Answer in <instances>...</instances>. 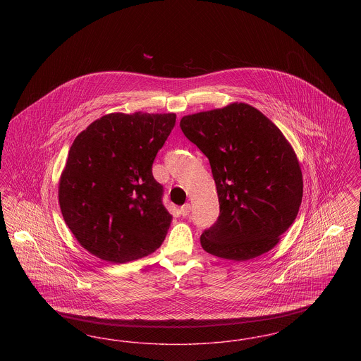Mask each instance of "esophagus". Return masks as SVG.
<instances>
[{
	"mask_svg": "<svg viewBox=\"0 0 361 361\" xmlns=\"http://www.w3.org/2000/svg\"><path fill=\"white\" fill-rule=\"evenodd\" d=\"M189 212H190V204H189V203L184 204V206L180 208V214H181L183 216H187V215H189Z\"/></svg>",
	"mask_w": 361,
	"mask_h": 361,
	"instance_id": "esophagus-1",
	"label": "esophagus"
}]
</instances>
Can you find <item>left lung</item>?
<instances>
[{
	"label": "left lung",
	"instance_id": "obj_1",
	"mask_svg": "<svg viewBox=\"0 0 361 361\" xmlns=\"http://www.w3.org/2000/svg\"><path fill=\"white\" fill-rule=\"evenodd\" d=\"M180 127L208 158L219 199V216L202 234V247L234 261L275 247L303 196L302 171L283 133L245 103L184 116Z\"/></svg>",
	"mask_w": 361,
	"mask_h": 361
}]
</instances>
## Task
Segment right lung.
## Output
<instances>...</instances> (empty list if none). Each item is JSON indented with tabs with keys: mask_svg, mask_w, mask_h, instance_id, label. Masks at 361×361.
<instances>
[{
	"mask_svg": "<svg viewBox=\"0 0 361 361\" xmlns=\"http://www.w3.org/2000/svg\"><path fill=\"white\" fill-rule=\"evenodd\" d=\"M174 114H109L74 139L59 181L63 219L82 247L123 264L155 252L172 215L153 177Z\"/></svg>",
	"mask_w": 361,
	"mask_h": 361,
	"instance_id": "add662e5",
	"label": "right lung"
}]
</instances>
